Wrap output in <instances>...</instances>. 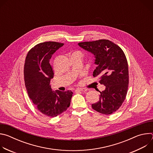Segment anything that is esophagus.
<instances>
[{"instance_id":"34e87169","label":"esophagus","mask_w":153,"mask_h":153,"mask_svg":"<svg viewBox=\"0 0 153 153\" xmlns=\"http://www.w3.org/2000/svg\"><path fill=\"white\" fill-rule=\"evenodd\" d=\"M76 91H82V92H85L86 91H87V90L86 88H77L76 90Z\"/></svg>"}]
</instances>
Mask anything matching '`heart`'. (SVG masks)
Segmentation results:
<instances>
[{
	"label": "heart",
	"instance_id": "b5f03b06",
	"mask_svg": "<svg viewBox=\"0 0 153 153\" xmlns=\"http://www.w3.org/2000/svg\"><path fill=\"white\" fill-rule=\"evenodd\" d=\"M75 53H80V54H81V53L80 52H79V51H77V52H75Z\"/></svg>",
	"mask_w": 153,
	"mask_h": 153
}]
</instances>
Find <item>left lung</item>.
Listing matches in <instances>:
<instances>
[{
  "instance_id": "obj_1",
  "label": "left lung",
  "mask_w": 153,
  "mask_h": 153,
  "mask_svg": "<svg viewBox=\"0 0 153 153\" xmlns=\"http://www.w3.org/2000/svg\"><path fill=\"white\" fill-rule=\"evenodd\" d=\"M78 45L95 56L97 67L93 76L98 77L99 83L105 86V90L100 91L99 100L92 104L93 109L105 115L114 113L124 102L128 88V65L124 52L106 39L80 42Z\"/></svg>"
}]
</instances>
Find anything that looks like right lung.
Wrapping results in <instances>:
<instances>
[{
    "mask_svg": "<svg viewBox=\"0 0 153 153\" xmlns=\"http://www.w3.org/2000/svg\"><path fill=\"white\" fill-rule=\"evenodd\" d=\"M63 43H40L28 53L24 65V80L28 95L43 114L54 117L66 111L70 105L73 92L52 91L50 85L54 71L50 63L52 55Z\"/></svg>",
    "mask_w": 153,
    "mask_h": 153,
    "instance_id": "right-lung-1",
    "label": "right lung"
}]
</instances>
